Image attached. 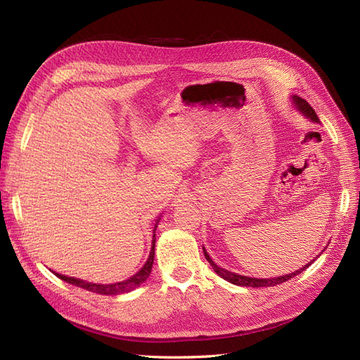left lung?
<instances>
[{"label":"left lung","mask_w":360,"mask_h":360,"mask_svg":"<svg viewBox=\"0 0 360 360\" xmlns=\"http://www.w3.org/2000/svg\"><path fill=\"white\" fill-rule=\"evenodd\" d=\"M294 103L297 105V108L299 110L307 115V117H309L312 122H315V123H319L320 122V118L317 117V114H315V111L312 110V106L304 101V99H302V97H297V96H294ZM204 257L207 258V261H209L210 263V266L213 267V270L216 271L217 275H219L221 278H224L225 281H228V282H231V284H234V285H240V287H274V285H279V284H282V282H285V281H288V279H291L292 276H296V275H299V274H302V271L307 269V267H309L311 264H312V261H309V263L307 264V266H303L302 269H299V270H296V271H292V274H290V275H284V276H279V278H271V279H258V278H248V276H242V275H236V274H233V271H228V270H225V269H221L219 266H216L214 263H213V259L209 257V254L205 252V249H204Z\"/></svg>","instance_id":"obj_1"}]
</instances>
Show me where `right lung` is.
Listing matches in <instances>:
<instances>
[{"label":"right lung","instance_id":"add662e5","mask_svg":"<svg viewBox=\"0 0 360 360\" xmlns=\"http://www.w3.org/2000/svg\"><path fill=\"white\" fill-rule=\"evenodd\" d=\"M159 221V219H158ZM158 225V222H156ZM156 225H155V230H153V245H151V252L150 257L147 259V263L144 264V267L141 269L138 274H135L132 278H129L123 282H117V284H110V285H103V284H93V282H85L82 279H76V278H70L66 275H60L56 274L60 279L69 282L72 285L76 287H81L84 290H89L91 292H97V294H105V296H115V294H122V292H129L135 290L136 287H139L143 282L148 278V275L151 274V267H153V259H155V242H156Z\"/></svg>","mask_w":360,"mask_h":360}]
</instances>
